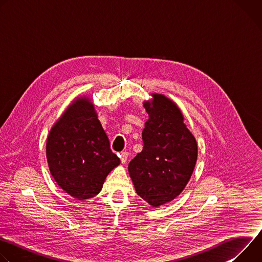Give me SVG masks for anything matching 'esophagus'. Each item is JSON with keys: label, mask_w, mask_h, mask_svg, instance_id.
Here are the masks:
<instances>
[{"label": "esophagus", "mask_w": 262, "mask_h": 262, "mask_svg": "<svg viewBox=\"0 0 262 262\" xmlns=\"http://www.w3.org/2000/svg\"><path fill=\"white\" fill-rule=\"evenodd\" d=\"M127 159H128V152H121V155H120V160H121V163L122 164H125L126 163V161H127Z\"/></svg>", "instance_id": "34e87169"}]
</instances>
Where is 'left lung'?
I'll use <instances>...</instances> for the list:
<instances>
[{"label":"left lung","instance_id":"obj_1","mask_svg":"<svg viewBox=\"0 0 262 262\" xmlns=\"http://www.w3.org/2000/svg\"><path fill=\"white\" fill-rule=\"evenodd\" d=\"M142 132L143 150L128 164L137 194L154 207L175 199L188 184L198 156L197 142L171 99L152 94Z\"/></svg>","mask_w":262,"mask_h":262}]
</instances>
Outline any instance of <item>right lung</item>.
Masks as SVG:
<instances>
[{"label":"right lung","instance_id":"right-lung-1","mask_svg":"<svg viewBox=\"0 0 262 262\" xmlns=\"http://www.w3.org/2000/svg\"><path fill=\"white\" fill-rule=\"evenodd\" d=\"M47 159L60 188L79 200L97 195L107 174L120 164L87 97L74 100L52 127Z\"/></svg>","mask_w":262,"mask_h":262}]
</instances>
